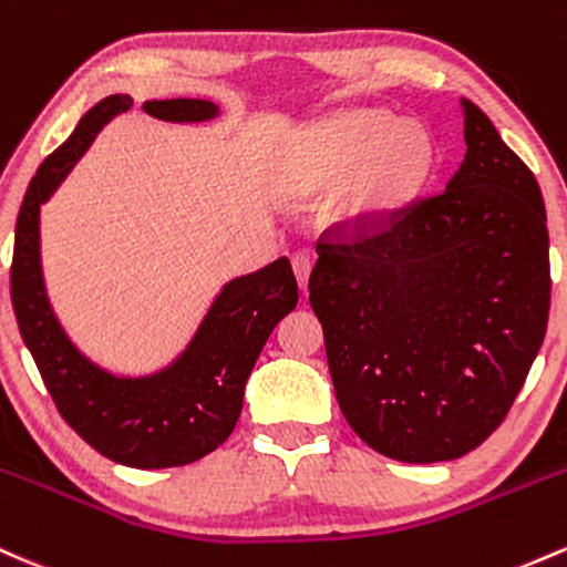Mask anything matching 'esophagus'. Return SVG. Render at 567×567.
<instances>
[{"label": "esophagus", "instance_id": "34e87169", "mask_svg": "<svg viewBox=\"0 0 567 567\" xmlns=\"http://www.w3.org/2000/svg\"><path fill=\"white\" fill-rule=\"evenodd\" d=\"M293 271H296L298 285H301V290H303V293H307L309 274H312V260H309V255H303V252H296L293 255Z\"/></svg>", "mask_w": 567, "mask_h": 567}]
</instances>
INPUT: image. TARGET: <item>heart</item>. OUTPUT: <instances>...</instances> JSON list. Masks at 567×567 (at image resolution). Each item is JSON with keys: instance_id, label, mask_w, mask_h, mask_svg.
<instances>
[{"instance_id": "1", "label": "heart", "mask_w": 567, "mask_h": 567, "mask_svg": "<svg viewBox=\"0 0 567 567\" xmlns=\"http://www.w3.org/2000/svg\"><path fill=\"white\" fill-rule=\"evenodd\" d=\"M433 164V136L420 121L354 107L298 134L282 153L277 183L290 198L336 190V220L350 231H374L414 202Z\"/></svg>"}]
</instances>
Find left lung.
I'll return each instance as SVG.
<instances>
[{"instance_id":"obj_1","label":"left lung","mask_w":567,"mask_h":567,"mask_svg":"<svg viewBox=\"0 0 567 567\" xmlns=\"http://www.w3.org/2000/svg\"><path fill=\"white\" fill-rule=\"evenodd\" d=\"M460 107L468 151L444 193L388 231L317 245L309 277L341 414L401 463L476 450L512 409L549 320L536 177L474 102Z\"/></svg>"}]
</instances>
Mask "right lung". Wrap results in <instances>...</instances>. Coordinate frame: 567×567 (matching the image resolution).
Here are the masks:
<instances>
[{"label":"right lung","instance_id":"right-lung-1","mask_svg":"<svg viewBox=\"0 0 567 567\" xmlns=\"http://www.w3.org/2000/svg\"><path fill=\"white\" fill-rule=\"evenodd\" d=\"M132 104L128 93L93 104L31 177L16 223L10 296L23 344L72 431L121 465L174 468L209 455L231 435L247 377L274 326L296 309L298 285L288 258L228 279L185 350L145 374L112 371L74 344L48 296L42 204L51 202L96 134ZM142 110L166 123H207L220 115L209 99H151Z\"/></svg>","mask_w":567,"mask_h":567}]
</instances>
